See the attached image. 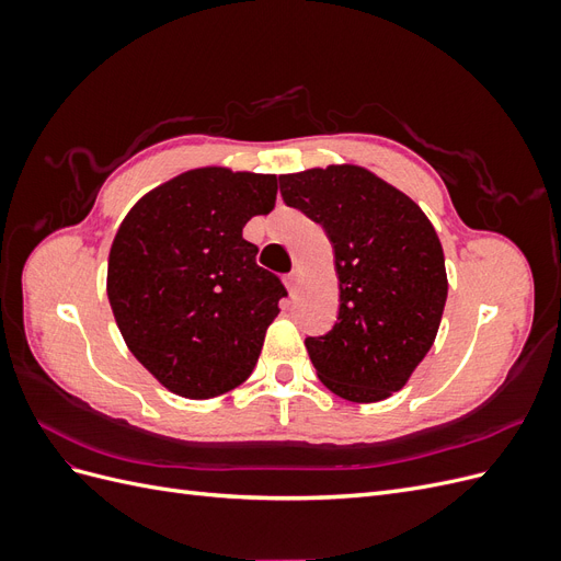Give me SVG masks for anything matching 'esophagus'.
<instances>
[{
  "label": "esophagus",
  "mask_w": 561,
  "mask_h": 561,
  "mask_svg": "<svg viewBox=\"0 0 561 561\" xmlns=\"http://www.w3.org/2000/svg\"><path fill=\"white\" fill-rule=\"evenodd\" d=\"M285 287H287V290H290V295L297 293V287H299V271H293V274L285 276Z\"/></svg>",
  "instance_id": "1"
}]
</instances>
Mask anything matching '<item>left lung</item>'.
I'll return each instance as SVG.
<instances>
[{
	"label": "left lung",
	"instance_id": "obj_1",
	"mask_svg": "<svg viewBox=\"0 0 561 561\" xmlns=\"http://www.w3.org/2000/svg\"><path fill=\"white\" fill-rule=\"evenodd\" d=\"M285 206L320 225L334 250L339 316L307 336L320 381L351 402L400 390L426 358L447 301L445 252L428 217L358 165L280 175Z\"/></svg>",
	"mask_w": 561,
	"mask_h": 561
}]
</instances>
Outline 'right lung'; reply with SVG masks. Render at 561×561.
<instances>
[{
	"label": "right lung",
	"instance_id": "add662e5",
	"mask_svg": "<svg viewBox=\"0 0 561 561\" xmlns=\"http://www.w3.org/2000/svg\"><path fill=\"white\" fill-rule=\"evenodd\" d=\"M276 175L198 168L135 203L110 250L107 297L130 353L192 400L241 386L287 297L243 239L276 206Z\"/></svg>",
	"mask_w": 561,
	"mask_h": 561
}]
</instances>
